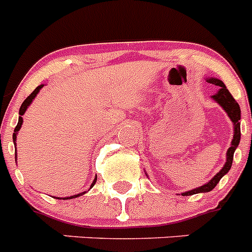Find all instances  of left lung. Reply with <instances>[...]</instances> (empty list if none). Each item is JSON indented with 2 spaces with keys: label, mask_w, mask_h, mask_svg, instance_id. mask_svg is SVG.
<instances>
[{
  "label": "left lung",
  "mask_w": 252,
  "mask_h": 252,
  "mask_svg": "<svg viewBox=\"0 0 252 252\" xmlns=\"http://www.w3.org/2000/svg\"><path fill=\"white\" fill-rule=\"evenodd\" d=\"M209 83L216 84V86L220 87V91L213 95L212 98L217 102L221 107H223V110L226 111L228 117L231 119V121L235 125V132H233V140L231 142V148L227 150V161L224 164L223 168L220 170V173L215 175V178L209 180L208 183L204 184V186L199 187V188H195L193 190H189V192L183 193V195H193L197 194V193H206L212 190L217 183L221 180V178L223 177L224 174H227V171L231 169V165H232V160H233V153H235L236 148L239 146L240 139H241V130H240V120H241V110H240L239 103L236 102V99L233 98L232 94L228 92V90L226 88V86L223 84V82H221L220 79H216V78H211L208 79Z\"/></svg>",
  "instance_id": "obj_1"
}]
</instances>
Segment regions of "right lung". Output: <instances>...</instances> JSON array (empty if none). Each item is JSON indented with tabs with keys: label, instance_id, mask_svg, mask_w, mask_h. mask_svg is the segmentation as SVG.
Instances as JSON below:
<instances>
[{
	"label": "right lung",
	"instance_id": "right-lung-1",
	"mask_svg": "<svg viewBox=\"0 0 252 252\" xmlns=\"http://www.w3.org/2000/svg\"><path fill=\"white\" fill-rule=\"evenodd\" d=\"M41 88H43V86H39V87H36V88H35V90H34V92L31 93L30 95H28V98H26L25 101L22 102L21 107H20V111H19V113H20L19 122H17V126H16V127H15V131H13V135H12V140H13V141H16V135H17V131H19L20 128H21V125H22V116H24V113H25L26 108H28V107L30 106V103H31V102H32V99L35 98V95H36L37 93H39V91L41 90ZM15 146H16V142H15ZM95 180H97V178H95V179L93 180V183H92V186H91V187H93V186H94ZM84 193H86V192H84ZM82 194H83V193H79V194L72 195V197H66L65 199H70V198L79 197V195H82Z\"/></svg>",
	"mask_w": 252,
	"mask_h": 252
}]
</instances>
